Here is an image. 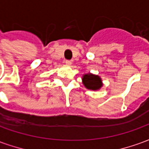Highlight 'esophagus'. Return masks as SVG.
Here are the masks:
<instances>
[{
    "mask_svg": "<svg viewBox=\"0 0 149 149\" xmlns=\"http://www.w3.org/2000/svg\"><path fill=\"white\" fill-rule=\"evenodd\" d=\"M65 64L68 65H70L72 64L71 61H69V60H66V61H65Z\"/></svg>",
    "mask_w": 149,
    "mask_h": 149,
    "instance_id": "esophagus-1",
    "label": "esophagus"
}]
</instances>
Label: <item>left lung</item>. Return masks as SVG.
<instances>
[{"label":"left lung","mask_w":149,"mask_h":149,"mask_svg":"<svg viewBox=\"0 0 149 149\" xmlns=\"http://www.w3.org/2000/svg\"><path fill=\"white\" fill-rule=\"evenodd\" d=\"M82 82L85 88L90 90H99L103 86L101 78L97 75L92 74V73L84 74L82 77Z\"/></svg>","instance_id":"left-lung-1"}]
</instances>
